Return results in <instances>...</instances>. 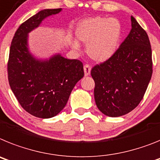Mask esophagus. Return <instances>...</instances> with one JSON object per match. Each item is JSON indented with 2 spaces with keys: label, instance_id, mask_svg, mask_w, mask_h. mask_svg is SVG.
Instances as JSON below:
<instances>
[{
  "label": "esophagus",
  "instance_id": "obj_1",
  "mask_svg": "<svg viewBox=\"0 0 160 160\" xmlns=\"http://www.w3.org/2000/svg\"><path fill=\"white\" fill-rule=\"evenodd\" d=\"M84 75L85 76H88L91 72V67L88 64H85L84 66Z\"/></svg>",
  "mask_w": 160,
  "mask_h": 160
}]
</instances>
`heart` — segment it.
<instances>
[{
  "label": "heart",
  "instance_id": "1",
  "mask_svg": "<svg viewBox=\"0 0 160 160\" xmlns=\"http://www.w3.org/2000/svg\"><path fill=\"white\" fill-rule=\"evenodd\" d=\"M77 39L86 44V53L96 62L109 59L118 47L121 24L117 19L97 17L82 21L76 29ZM74 49H78L77 42L72 41Z\"/></svg>",
  "mask_w": 160,
  "mask_h": 160
}]
</instances>
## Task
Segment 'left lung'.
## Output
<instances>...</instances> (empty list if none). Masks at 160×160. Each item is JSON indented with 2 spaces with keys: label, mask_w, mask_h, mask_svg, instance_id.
I'll list each match as a JSON object with an SVG mask.
<instances>
[{
  "label": "left lung",
  "mask_w": 160,
  "mask_h": 160,
  "mask_svg": "<svg viewBox=\"0 0 160 160\" xmlns=\"http://www.w3.org/2000/svg\"><path fill=\"white\" fill-rule=\"evenodd\" d=\"M131 27L115 53L91 70L96 105L106 116L120 117L135 109L152 76L148 35L132 16Z\"/></svg>",
  "instance_id": "8db88e82"
}]
</instances>
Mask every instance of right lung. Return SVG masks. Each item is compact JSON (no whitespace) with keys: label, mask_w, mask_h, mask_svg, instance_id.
Masks as SVG:
<instances>
[{"label":"right lung","mask_w":160,"mask_h":160,"mask_svg":"<svg viewBox=\"0 0 160 160\" xmlns=\"http://www.w3.org/2000/svg\"><path fill=\"white\" fill-rule=\"evenodd\" d=\"M62 9H43L18 27L11 42L8 60L9 86L21 106L40 118L55 117L63 109L76 84L83 78L84 68L78 59L59 54L48 60H38L28 50V33L47 17Z\"/></svg>","instance_id":"1"}]
</instances>
